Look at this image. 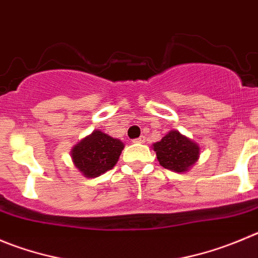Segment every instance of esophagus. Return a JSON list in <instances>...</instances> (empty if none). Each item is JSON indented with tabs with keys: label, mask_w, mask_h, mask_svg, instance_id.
<instances>
[{
	"label": "esophagus",
	"mask_w": 258,
	"mask_h": 258,
	"mask_svg": "<svg viewBox=\"0 0 258 258\" xmlns=\"http://www.w3.org/2000/svg\"><path fill=\"white\" fill-rule=\"evenodd\" d=\"M135 143H145V136H140L135 140Z\"/></svg>",
	"instance_id": "1"
}]
</instances>
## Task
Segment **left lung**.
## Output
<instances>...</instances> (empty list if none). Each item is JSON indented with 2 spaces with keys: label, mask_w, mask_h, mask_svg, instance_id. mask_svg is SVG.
Returning <instances> with one entry per match:
<instances>
[{
  "label": "left lung",
  "mask_w": 258,
  "mask_h": 258,
  "mask_svg": "<svg viewBox=\"0 0 258 258\" xmlns=\"http://www.w3.org/2000/svg\"><path fill=\"white\" fill-rule=\"evenodd\" d=\"M154 151L162 167L173 172H186L199 158L200 148L178 131H170L154 144Z\"/></svg>",
  "instance_id": "1"
}]
</instances>
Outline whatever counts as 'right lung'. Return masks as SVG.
<instances>
[{
  "label": "right lung",
  "mask_w": 258,
  "mask_h": 258,
  "mask_svg": "<svg viewBox=\"0 0 258 258\" xmlns=\"http://www.w3.org/2000/svg\"><path fill=\"white\" fill-rule=\"evenodd\" d=\"M123 148L122 141L94 131L72 149V162L85 177L95 178L114 168Z\"/></svg>",
  "instance_id": "1"
}]
</instances>
